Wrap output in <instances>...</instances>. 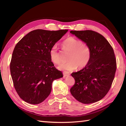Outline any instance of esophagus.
Masks as SVG:
<instances>
[{"instance_id": "obj_1", "label": "esophagus", "mask_w": 126, "mask_h": 126, "mask_svg": "<svg viewBox=\"0 0 126 126\" xmlns=\"http://www.w3.org/2000/svg\"><path fill=\"white\" fill-rule=\"evenodd\" d=\"M70 75V73L69 72H68L67 71H63V75L65 77V76H68Z\"/></svg>"}]
</instances>
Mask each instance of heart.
I'll return each instance as SVG.
<instances>
[{
    "mask_svg": "<svg viewBox=\"0 0 126 126\" xmlns=\"http://www.w3.org/2000/svg\"><path fill=\"white\" fill-rule=\"evenodd\" d=\"M63 49L70 52L68 57V62L63 63L58 66V69L68 71L73 70L77 67L79 69L85 68L88 64L91 58V52L90 47L82 41L74 37H69L63 43ZM52 62L58 64L60 63V57L57 45L53 46L49 51Z\"/></svg>",
    "mask_w": 126,
    "mask_h": 126,
    "instance_id": "obj_1",
    "label": "heart"
}]
</instances>
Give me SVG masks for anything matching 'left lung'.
<instances>
[{"instance_id": "left-lung-1", "label": "left lung", "mask_w": 126, "mask_h": 126, "mask_svg": "<svg viewBox=\"0 0 126 126\" xmlns=\"http://www.w3.org/2000/svg\"><path fill=\"white\" fill-rule=\"evenodd\" d=\"M89 46L91 56L88 64L82 69L72 72L75 80L70 89L76 100L88 104L101 100L111 86L116 71L113 49L105 38L93 30L70 31Z\"/></svg>"}]
</instances>
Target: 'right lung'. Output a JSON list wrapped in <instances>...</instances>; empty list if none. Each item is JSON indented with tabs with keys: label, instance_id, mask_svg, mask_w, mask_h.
<instances>
[{
	"label": "right lung",
	"instance_id": "add662e5",
	"mask_svg": "<svg viewBox=\"0 0 126 126\" xmlns=\"http://www.w3.org/2000/svg\"><path fill=\"white\" fill-rule=\"evenodd\" d=\"M68 30L37 29L18 42L13 52L10 70L19 96L30 104H39L51 93L54 80L63 77L50 59L49 51Z\"/></svg>",
	"mask_w": 126,
	"mask_h": 126
}]
</instances>
